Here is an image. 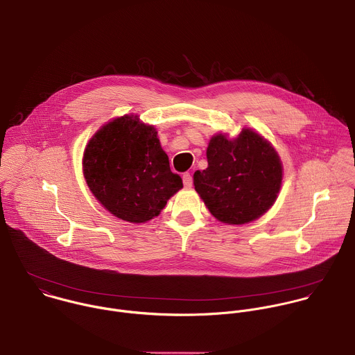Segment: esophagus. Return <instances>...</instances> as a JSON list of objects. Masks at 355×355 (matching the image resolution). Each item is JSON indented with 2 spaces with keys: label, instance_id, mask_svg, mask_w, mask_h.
Listing matches in <instances>:
<instances>
[{
  "label": "esophagus",
  "instance_id": "1",
  "mask_svg": "<svg viewBox=\"0 0 355 355\" xmlns=\"http://www.w3.org/2000/svg\"><path fill=\"white\" fill-rule=\"evenodd\" d=\"M182 178H183V184H184V187H186V189H190V187L193 186V178H191V175L186 172V173H183Z\"/></svg>",
  "mask_w": 355,
  "mask_h": 355
}]
</instances>
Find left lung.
I'll list each match as a JSON object with an SVG mask.
<instances>
[{
    "instance_id": "1",
    "label": "left lung",
    "mask_w": 355,
    "mask_h": 355,
    "mask_svg": "<svg viewBox=\"0 0 355 355\" xmlns=\"http://www.w3.org/2000/svg\"><path fill=\"white\" fill-rule=\"evenodd\" d=\"M208 168L194 173V189L222 223L245 225L275 202L282 184V162L272 144L250 128L230 139L216 133L207 148Z\"/></svg>"
}]
</instances>
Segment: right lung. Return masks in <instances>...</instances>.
Returning a JSON list of instances; mask_svg holds the SVG:
<instances>
[{
    "label": "right lung",
    "instance_id": "1",
    "mask_svg": "<svg viewBox=\"0 0 355 355\" xmlns=\"http://www.w3.org/2000/svg\"><path fill=\"white\" fill-rule=\"evenodd\" d=\"M83 172L103 208L129 223L158 216L183 187L182 178L169 168L157 129L137 116L112 119L89 139Z\"/></svg>",
    "mask_w": 355,
    "mask_h": 355
}]
</instances>
